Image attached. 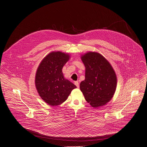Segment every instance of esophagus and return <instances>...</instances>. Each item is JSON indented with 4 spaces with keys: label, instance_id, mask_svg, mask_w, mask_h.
<instances>
[{
    "label": "esophagus",
    "instance_id": "1",
    "mask_svg": "<svg viewBox=\"0 0 147 147\" xmlns=\"http://www.w3.org/2000/svg\"><path fill=\"white\" fill-rule=\"evenodd\" d=\"M74 84L77 86V88H79V87H80V84H79L78 81H75V82H74Z\"/></svg>",
    "mask_w": 147,
    "mask_h": 147
}]
</instances>
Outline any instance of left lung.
<instances>
[{"label": "left lung", "mask_w": 147, "mask_h": 147, "mask_svg": "<svg viewBox=\"0 0 147 147\" xmlns=\"http://www.w3.org/2000/svg\"><path fill=\"white\" fill-rule=\"evenodd\" d=\"M81 59L86 67L85 80L80 85L87 102L93 108L109 102L117 87L116 73L108 60L96 52L82 55Z\"/></svg>", "instance_id": "left-lung-1"}]
</instances>
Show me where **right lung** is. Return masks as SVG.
<instances>
[{
	"instance_id": "1",
	"label": "right lung",
	"mask_w": 147,
	"mask_h": 147,
	"mask_svg": "<svg viewBox=\"0 0 147 147\" xmlns=\"http://www.w3.org/2000/svg\"><path fill=\"white\" fill-rule=\"evenodd\" d=\"M67 53L52 51L40 61L36 70L35 85L39 95L49 105L57 106L67 99L76 86L66 79L62 69L69 60Z\"/></svg>"
}]
</instances>
